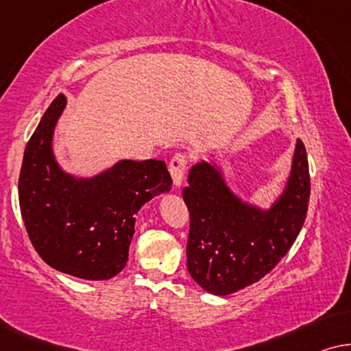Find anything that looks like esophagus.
<instances>
[{"mask_svg":"<svg viewBox=\"0 0 351 351\" xmlns=\"http://www.w3.org/2000/svg\"><path fill=\"white\" fill-rule=\"evenodd\" d=\"M186 167H187V156L182 154V152H178L173 157H171L169 170L171 173V178H173L175 186H181L182 180H184L186 175Z\"/></svg>","mask_w":351,"mask_h":351,"instance_id":"1","label":"esophagus"}]
</instances>
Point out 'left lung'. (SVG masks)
I'll return each mask as SVG.
<instances>
[{
    "label": "left lung",
    "mask_w": 351,
    "mask_h": 351,
    "mask_svg": "<svg viewBox=\"0 0 351 351\" xmlns=\"http://www.w3.org/2000/svg\"><path fill=\"white\" fill-rule=\"evenodd\" d=\"M187 182L182 189L191 219L187 270L216 295L232 294L267 275L293 246L307 216L310 173L300 140L286 189L267 211L232 194L208 162L192 167Z\"/></svg>",
    "instance_id": "obj_1"
}]
</instances>
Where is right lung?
<instances>
[{
  "label": "right lung",
  "instance_id": "add662e5",
  "mask_svg": "<svg viewBox=\"0 0 351 351\" xmlns=\"http://www.w3.org/2000/svg\"><path fill=\"white\" fill-rule=\"evenodd\" d=\"M66 98L58 95L29 138L19 176V204L29 241L44 263L84 280H108L125 267L135 215L169 192L164 160H121L90 180L63 173L52 133Z\"/></svg>",
  "mask_w": 351,
  "mask_h": 351
}]
</instances>
